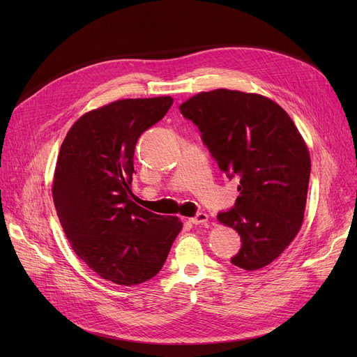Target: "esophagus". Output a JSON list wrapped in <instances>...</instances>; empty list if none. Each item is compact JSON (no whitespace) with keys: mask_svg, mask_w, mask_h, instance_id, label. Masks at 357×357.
<instances>
[{"mask_svg":"<svg viewBox=\"0 0 357 357\" xmlns=\"http://www.w3.org/2000/svg\"><path fill=\"white\" fill-rule=\"evenodd\" d=\"M190 221H191L192 224H204V222L208 221V215L205 214V213H198L195 217L190 218Z\"/></svg>","mask_w":357,"mask_h":357,"instance_id":"obj_1","label":"esophagus"}]
</instances>
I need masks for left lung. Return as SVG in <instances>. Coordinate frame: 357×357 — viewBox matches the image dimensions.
<instances>
[{"instance_id": "left-lung-1", "label": "left lung", "mask_w": 357, "mask_h": 357, "mask_svg": "<svg viewBox=\"0 0 357 357\" xmlns=\"http://www.w3.org/2000/svg\"><path fill=\"white\" fill-rule=\"evenodd\" d=\"M238 197L220 222L233 227L241 248L231 264L256 271L279 257L301 229L311 160L305 142L272 100L230 89L201 92L179 107Z\"/></svg>"}]
</instances>
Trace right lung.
Here are the masks:
<instances>
[{
	"mask_svg": "<svg viewBox=\"0 0 357 357\" xmlns=\"http://www.w3.org/2000/svg\"><path fill=\"white\" fill-rule=\"evenodd\" d=\"M171 97L120 100L86 112L61 146L53 201L63 231L88 268L117 285L159 273L182 229L131 201L139 137L160 121Z\"/></svg>",
	"mask_w": 357,
	"mask_h": 357,
	"instance_id": "1",
	"label": "right lung"
}]
</instances>
